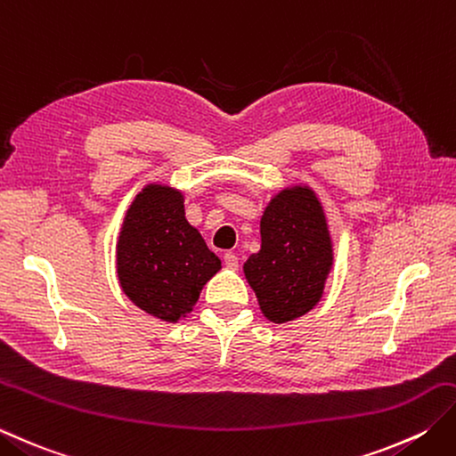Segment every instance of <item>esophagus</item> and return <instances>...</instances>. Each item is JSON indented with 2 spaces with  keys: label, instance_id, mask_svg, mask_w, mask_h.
Wrapping results in <instances>:
<instances>
[{
  "label": "esophagus",
  "instance_id": "obj_1",
  "mask_svg": "<svg viewBox=\"0 0 456 456\" xmlns=\"http://www.w3.org/2000/svg\"><path fill=\"white\" fill-rule=\"evenodd\" d=\"M223 263H225L227 269L235 271L239 266V256L235 253H225V255H223Z\"/></svg>",
  "mask_w": 456,
  "mask_h": 456
}]
</instances>
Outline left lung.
<instances>
[{"instance_id": "8db88e82", "label": "left lung", "mask_w": 456, "mask_h": 456, "mask_svg": "<svg viewBox=\"0 0 456 456\" xmlns=\"http://www.w3.org/2000/svg\"><path fill=\"white\" fill-rule=\"evenodd\" d=\"M332 261V240L316 193L290 187L265 209L261 251L248 256L243 271L263 314L274 324H287L318 305Z\"/></svg>"}]
</instances>
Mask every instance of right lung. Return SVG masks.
Masks as SVG:
<instances>
[{"label":"right lung","instance_id":"1","mask_svg":"<svg viewBox=\"0 0 456 456\" xmlns=\"http://www.w3.org/2000/svg\"><path fill=\"white\" fill-rule=\"evenodd\" d=\"M219 269V256L187 223L180 191L148 185L136 195L116 247L120 287L134 305L177 322Z\"/></svg>","mask_w":456,"mask_h":456}]
</instances>
